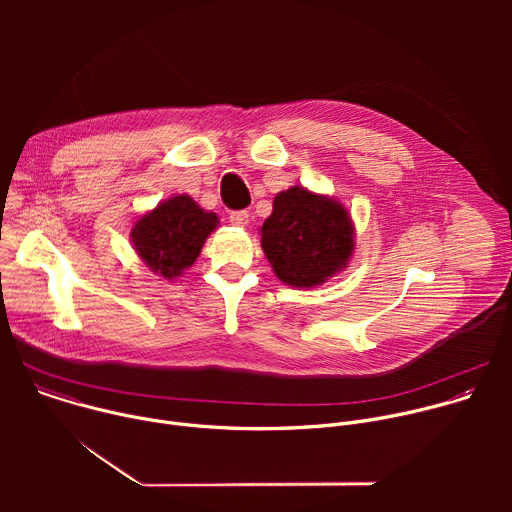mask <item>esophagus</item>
Returning <instances> with one entry per match:
<instances>
[{"mask_svg":"<svg viewBox=\"0 0 512 512\" xmlns=\"http://www.w3.org/2000/svg\"><path fill=\"white\" fill-rule=\"evenodd\" d=\"M229 221H231L235 227H247V225H249V212H247V210H235V212H231Z\"/></svg>","mask_w":512,"mask_h":512,"instance_id":"34e87169","label":"esophagus"}]
</instances>
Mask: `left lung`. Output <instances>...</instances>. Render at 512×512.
I'll return each mask as SVG.
<instances>
[{"label":"left lung","mask_w":512,"mask_h":512,"mask_svg":"<svg viewBox=\"0 0 512 512\" xmlns=\"http://www.w3.org/2000/svg\"><path fill=\"white\" fill-rule=\"evenodd\" d=\"M261 247L283 283L316 287L348 265L354 227L338 200L291 186L273 198V212L261 227Z\"/></svg>","instance_id":"left-lung-1"}]
</instances>
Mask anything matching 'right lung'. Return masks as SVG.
Wrapping results in <instances>:
<instances>
[{"label": "right lung", "mask_w": 512, "mask_h": 512, "mask_svg": "<svg viewBox=\"0 0 512 512\" xmlns=\"http://www.w3.org/2000/svg\"><path fill=\"white\" fill-rule=\"evenodd\" d=\"M218 216L200 208L190 196L178 194L137 218L131 243L141 261L156 275L180 277L202 251Z\"/></svg>", "instance_id": "right-lung-1"}]
</instances>
